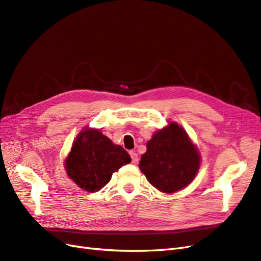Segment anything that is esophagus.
Wrapping results in <instances>:
<instances>
[{
    "mask_svg": "<svg viewBox=\"0 0 261 261\" xmlns=\"http://www.w3.org/2000/svg\"><path fill=\"white\" fill-rule=\"evenodd\" d=\"M129 154H130V156H132V162H133V163H134V164H137L138 161H139L138 154H137L135 151H130Z\"/></svg>",
    "mask_w": 261,
    "mask_h": 261,
    "instance_id": "obj_1",
    "label": "esophagus"
}]
</instances>
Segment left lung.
<instances>
[{"instance_id":"left-lung-1","label":"left lung","mask_w":261,"mask_h":261,"mask_svg":"<svg viewBox=\"0 0 261 261\" xmlns=\"http://www.w3.org/2000/svg\"><path fill=\"white\" fill-rule=\"evenodd\" d=\"M200 163L199 151L186 130L177 123L170 122L148 141L139 168L158 190L174 193L193 180Z\"/></svg>"}]
</instances>
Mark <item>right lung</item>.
I'll use <instances>...</instances> for the list:
<instances>
[{
    "label": "right lung",
    "instance_id": "right-lung-1",
    "mask_svg": "<svg viewBox=\"0 0 261 261\" xmlns=\"http://www.w3.org/2000/svg\"><path fill=\"white\" fill-rule=\"evenodd\" d=\"M130 161L126 150L114 145L99 129L87 127L77 135L65 167L69 178L93 193L101 190L112 174Z\"/></svg>",
    "mask_w": 261,
    "mask_h": 261
}]
</instances>
